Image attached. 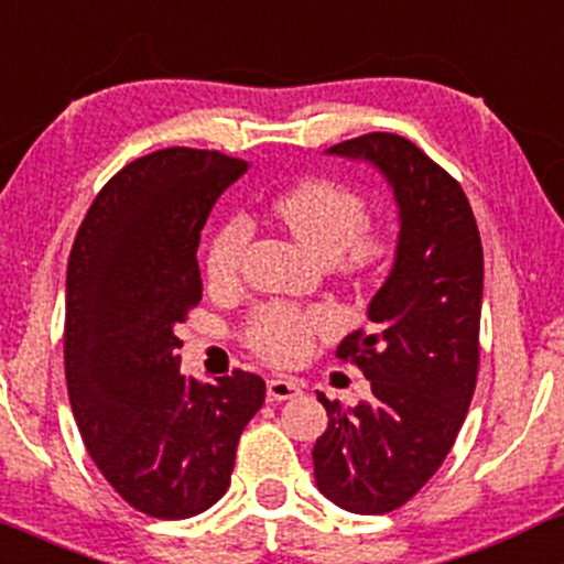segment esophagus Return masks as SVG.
<instances>
[{
    "instance_id": "1",
    "label": "esophagus",
    "mask_w": 564,
    "mask_h": 564,
    "mask_svg": "<svg viewBox=\"0 0 564 564\" xmlns=\"http://www.w3.org/2000/svg\"><path fill=\"white\" fill-rule=\"evenodd\" d=\"M303 381L299 378H288V376H274L269 383H265V394H269L271 402H282V400H293V397L303 394Z\"/></svg>"
}]
</instances>
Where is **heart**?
<instances>
[{
    "label": "heart",
    "mask_w": 564,
    "mask_h": 564,
    "mask_svg": "<svg viewBox=\"0 0 564 564\" xmlns=\"http://www.w3.org/2000/svg\"><path fill=\"white\" fill-rule=\"evenodd\" d=\"M271 213L303 250L322 263H346L365 269L381 261L389 242L381 231L367 229L365 199L344 183L306 178L271 199ZM250 231L242 218H229L213 234L205 250V274L213 288L237 282L239 261ZM333 330V316L316 308L265 306L250 319L248 340L261 357L295 362L312 349L314 335Z\"/></svg>",
    "instance_id": "obj_1"
}]
</instances>
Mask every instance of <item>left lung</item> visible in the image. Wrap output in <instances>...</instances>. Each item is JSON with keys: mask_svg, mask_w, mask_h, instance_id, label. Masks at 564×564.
I'll return each mask as SVG.
<instances>
[{"mask_svg": "<svg viewBox=\"0 0 564 564\" xmlns=\"http://www.w3.org/2000/svg\"><path fill=\"white\" fill-rule=\"evenodd\" d=\"M327 154L383 175L400 234L367 303L370 325L338 346L372 397L344 408L316 391L330 421L312 451L314 482L340 509L386 514L429 482L464 426L477 386L482 242L458 181L408 138L370 132Z\"/></svg>", "mask_w": 564, "mask_h": 564, "instance_id": "obj_1", "label": "left lung"}]
</instances>
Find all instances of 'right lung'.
Returning a JSON list of instances; mask_svg holds the SVG:
<instances>
[{
    "instance_id": "1",
    "label": "right lung",
    "mask_w": 564,
    "mask_h": 564,
    "mask_svg": "<svg viewBox=\"0 0 564 564\" xmlns=\"http://www.w3.org/2000/svg\"><path fill=\"white\" fill-rule=\"evenodd\" d=\"M248 162L162 149L119 170L82 220L66 271V383L95 466L132 509L186 520L220 501L263 378L181 376L175 327L202 301L199 234Z\"/></svg>"
}]
</instances>
